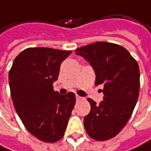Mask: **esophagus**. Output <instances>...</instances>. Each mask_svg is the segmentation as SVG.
Segmentation results:
<instances>
[{
    "label": "esophagus",
    "instance_id": "1",
    "mask_svg": "<svg viewBox=\"0 0 151 151\" xmlns=\"http://www.w3.org/2000/svg\"><path fill=\"white\" fill-rule=\"evenodd\" d=\"M76 100H77V101H81V100H83V98L81 97L80 96H76Z\"/></svg>",
    "mask_w": 151,
    "mask_h": 151
}]
</instances>
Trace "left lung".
Instances as JSON below:
<instances>
[{
    "mask_svg": "<svg viewBox=\"0 0 151 151\" xmlns=\"http://www.w3.org/2000/svg\"><path fill=\"white\" fill-rule=\"evenodd\" d=\"M93 67L96 85H103L104 101L88 98L90 112L84 118L88 135L96 141L116 136L126 126L135 107L140 90L139 65L123 47L99 41L75 50Z\"/></svg>",
    "mask_w": 151,
    "mask_h": 151,
    "instance_id": "left-lung-1",
    "label": "left lung"
}]
</instances>
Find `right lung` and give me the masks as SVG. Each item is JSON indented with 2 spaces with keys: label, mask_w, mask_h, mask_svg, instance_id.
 I'll use <instances>...</instances> for the list:
<instances>
[{
  "label": "right lung",
  "mask_w": 151,
  "mask_h": 151,
  "mask_svg": "<svg viewBox=\"0 0 151 151\" xmlns=\"http://www.w3.org/2000/svg\"><path fill=\"white\" fill-rule=\"evenodd\" d=\"M71 51L30 47L15 59L9 73L15 110L25 128L45 142L63 138L75 104V95L54 90L62 62Z\"/></svg>",
  "instance_id": "right-lung-1"
}]
</instances>
